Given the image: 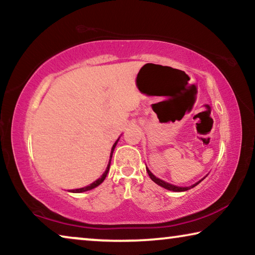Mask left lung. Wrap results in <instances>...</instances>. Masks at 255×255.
<instances>
[{
  "instance_id": "obj_1",
  "label": "left lung",
  "mask_w": 255,
  "mask_h": 255,
  "mask_svg": "<svg viewBox=\"0 0 255 255\" xmlns=\"http://www.w3.org/2000/svg\"><path fill=\"white\" fill-rule=\"evenodd\" d=\"M146 171H147V173H148V175H149V178L152 179L155 183L156 184H158L159 187H162V188H164V189H166V190H170V191H174V192H181V191H187V190H190L191 188H193V187H196L197 184H199L202 180H204L205 178H202L201 180H199V181H197L196 183H193V184H191V185H189V187H179V185H174V184H171V183H169V182H166V181H164V180H161L159 178H157V176H155L152 172L149 171V169L147 166H146Z\"/></svg>"
}]
</instances>
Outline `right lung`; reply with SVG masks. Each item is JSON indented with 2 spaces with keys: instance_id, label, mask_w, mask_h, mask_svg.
I'll return each mask as SVG.
<instances>
[{
  "instance_id": "add662e5",
  "label": "right lung",
  "mask_w": 255,
  "mask_h": 255,
  "mask_svg": "<svg viewBox=\"0 0 255 255\" xmlns=\"http://www.w3.org/2000/svg\"><path fill=\"white\" fill-rule=\"evenodd\" d=\"M120 136H122V135H120ZM120 136L118 137V139L115 141L114 146H112V147H111V152H110V159H109V162H108V165H107V169H106V171L103 172V174L100 176V178L97 179V180L94 181V182H92L91 184H89V185H85V187H83V188H79V189H72V190H68V191H70V192H73V193H82V192L89 191V190H92V189H94V188H97L98 185H100V184L103 182V181H105L106 176H107V174H108V172H109V169H110V163H111L112 153H114V150H115V148H116V146H117V144H118V141H119V139H120Z\"/></svg>"
}]
</instances>
